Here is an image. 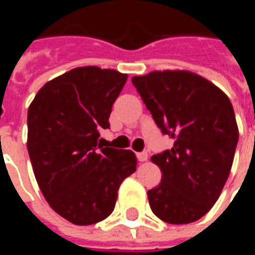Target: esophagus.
Returning <instances> with one entry per match:
<instances>
[{"label": "esophagus", "mask_w": 255, "mask_h": 255, "mask_svg": "<svg viewBox=\"0 0 255 255\" xmlns=\"http://www.w3.org/2000/svg\"><path fill=\"white\" fill-rule=\"evenodd\" d=\"M136 157H138V160L140 162H143V161L147 160V153L146 151H140V153H136Z\"/></svg>", "instance_id": "obj_1"}]
</instances>
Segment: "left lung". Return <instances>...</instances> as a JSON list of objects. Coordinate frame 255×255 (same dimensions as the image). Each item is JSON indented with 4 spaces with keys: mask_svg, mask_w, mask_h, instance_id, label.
I'll return each mask as SVG.
<instances>
[{
    "mask_svg": "<svg viewBox=\"0 0 255 255\" xmlns=\"http://www.w3.org/2000/svg\"><path fill=\"white\" fill-rule=\"evenodd\" d=\"M142 100L173 147L151 161L162 173L147 191L153 213L169 224H188L208 213L224 188L239 129L230 98L190 71H153L133 76Z\"/></svg>",
    "mask_w": 255,
    "mask_h": 255,
    "instance_id": "1",
    "label": "left lung"
}]
</instances>
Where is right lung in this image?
I'll use <instances>...</instances> for the list:
<instances>
[{"instance_id":"1","label":"right lung","mask_w":255,"mask_h":255,"mask_svg":"<svg viewBox=\"0 0 255 255\" xmlns=\"http://www.w3.org/2000/svg\"><path fill=\"white\" fill-rule=\"evenodd\" d=\"M127 78L116 69L73 68L45 83L28 108L27 149L38 186L72 224L105 220L123 180L136 171L131 150L98 143Z\"/></svg>"}]
</instances>
